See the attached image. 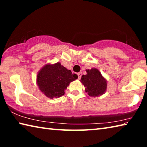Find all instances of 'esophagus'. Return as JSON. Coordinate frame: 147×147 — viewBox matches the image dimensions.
<instances>
[{
    "label": "esophagus",
    "mask_w": 147,
    "mask_h": 147,
    "mask_svg": "<svg viewBox=\"0 0 147 147\" xmlns=\"http://www.w3.org/2000/svg\"><path fill=\"white\" fill-rule=\"evenodd\" d=\"M78 79H80L82 76V73H78Z\"/></svg>",
    "instance_id": "obj_1"
}]
</instances>
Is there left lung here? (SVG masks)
I'll return each mask as SVG.
<instances>
[{
  "label": "left lung",
  "mask_w": 147,
  "mask_h": 147,
  "mask_svg": "<svg viewBox=\"0 0 147 147\" xmlns=\"http://www.w3.org/2000/svg\"><path fill=\"white\" fill-rule=\"evenodd\" d=\"M86 75H82L80 81L85 86L86 91L89 96H97L102 94L107 88V83L100 72L96 69L86 70Z\"/></svg>",
  "instance_id": "1"
}]
</instances>
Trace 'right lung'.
Returning <instances> with one entry per match:
<instances>
[{"label": "right lung", "instance_id": "1", "mask_svg": "<svg viewBox=\"0 0 147 147\" xmlns=\"http://www.w3.org/2000/svg\"><path fill=\"white\" fill-rule=\"evenodd\" d=\"M77 78L76 74H73L59 63L46 65L37 76L39 89L51 98L63 96L71 82Z\"/></svg>", "mask_w": 147, "mask_h": 147}]
</instances>
